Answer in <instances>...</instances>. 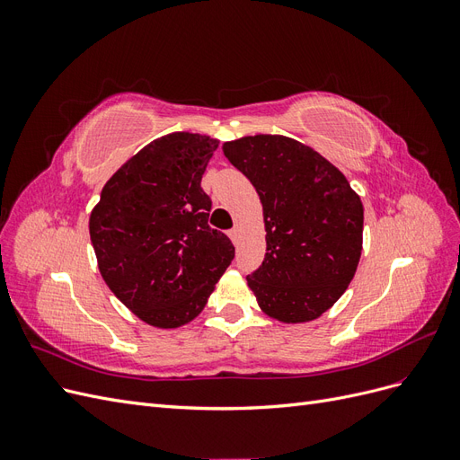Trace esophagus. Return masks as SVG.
<instances>
[{
	"label": "esophagus",
	"mask_w": 460,
	"mask_h": 460,
	"mask_svg": "<svg viewBox=\"0 0 460 460\" xmlns=\"http://www.w3.org/2000/svg\"><path fill=\"white\" fill-rule=\"evenodd\" d=\"M228 235H230V240H232L234 243H238V242H240V230H238V228L230 230V232H228Z\"/></svg>",
	"instance_id": "obj_1"
}]
</instances>
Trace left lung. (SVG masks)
<instances>
[{"instance_id": "obj_1", "label": "left lung", "mask_w": 460, "mask_h": 460, "mask_svg": "<svg viewBox=\"0 0 460 460\" xmlns=\"http://www.w3.org/2000/svg\"><path fill=\"white\" fill-rule=\"evenodd\" d=\"M259 193L267 253L247 276L261 311L284 324L318 318L351 284L363 252V203L313 147L280 134L222 144Z\"/></svg>"}]
</instances>
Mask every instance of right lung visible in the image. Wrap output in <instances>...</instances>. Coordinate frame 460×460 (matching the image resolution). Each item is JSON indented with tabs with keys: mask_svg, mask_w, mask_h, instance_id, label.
I'll list each match as a JSON object with an SVG mask.
<instances>
[{
	"mask_svg": "<svg viewBox=\"0 0 460 460\" xmlns=\"http://www.w3.org/2000/svg\"><path fill=\"white\" fill-rule=\"evenodd\" d=\"M217 147L203 134L157 137L107 180L90 213L102 278L153 328L191 323L234 259L228 235L207 225L201 176Z\"/></svg>",
	"mask_w": 460,
	"mask_h": 460,
	"instance_id": "1",
	"label": "right lung"
}]
</instances>
